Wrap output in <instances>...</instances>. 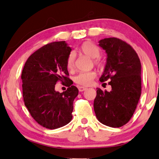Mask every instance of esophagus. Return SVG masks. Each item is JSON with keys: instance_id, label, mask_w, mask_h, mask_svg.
Returning a JSON list of instances; mask_svg holds the SVG:
<instances>
[{"instance_id": "34e87169", "label": "esophagus", "mask_w": 159, "mask_h": 159, "mask_svg": "<svg viewBox=\"0 0 159 159\" xmlns=\"http://www.w3.org/2000/svg\"><path fill=\"white\" fill-rule=\"evenodd\" d=\"M85 89H87V88H85V87H83V86H80V87H79V90L80 92L85 91Z\"/></svg>"}]
</instances>
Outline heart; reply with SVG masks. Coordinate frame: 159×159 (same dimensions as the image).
<instances>
[{"label": "heart", "mask_w": 159, "mask_h": 159, "mask_svg": "<svg viewBox=\"0 0 159 159\" xmlns=\"http://www.w3.org/2000/svg\"><path fill=\"white\" fill-rule=\"evenodd\" d=\"M80 51L84 53L86 56L91 57L92 59H95L94 60L96 65H99L100 63L99 60L96 58H98L100 56L101 51L97 46L92 42H85L83 43L80 47ZM75 56L74 52H71L69 54L67 59V67L68 70H72L74 67L75 63ZM97 76L96 72L94 71H87V72H81L76 75L74 78V81L79 85L83 86L90 85L95 78Z\"/></svg>", "instance_id": "1"}]
</instances>
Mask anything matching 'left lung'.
<instances>
[{"label": "left lung", "mask_w": 159, "mask_h": 159, "mask_svg": "<svg viewBox=\"0 0 159 159\" xmlns=\"http://www.w3.org/2000/svg\"><path fill=\"white\" fill-rule=\"evenodd\" d=\"M107 54L101 82L110 80L111 90L97 88L94 110L97 120L110 127H121L131 119L141 95V63L135 50L116 37L101 39Z\"/></svg>", "instance_id": "left-lung-1"}]
</instances>
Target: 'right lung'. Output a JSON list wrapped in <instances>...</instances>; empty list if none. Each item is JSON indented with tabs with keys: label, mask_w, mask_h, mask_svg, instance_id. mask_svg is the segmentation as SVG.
I'll return each instance as SVG.
<instances>
[{
	"label": "right lung",
	"mask_w": 159,
	"mask_h": 159,
	"mask_svg": "<svg viewBox=\"0 0 159 159\" xmlns=\"http://www.w3.org/2000/svg\"><path fill=\"white\" fill-rule=\"evenodd\" d=\"M71 51L65 41L44 45L31 55L21 74L25 106L36 122L56 129L71 122L73 103L79 89L69 79L67 59ZM60 80L68 87L60 93L54 89Z\"/></svg>",
	"instance_id": "obj_1"
}]
</instances>
